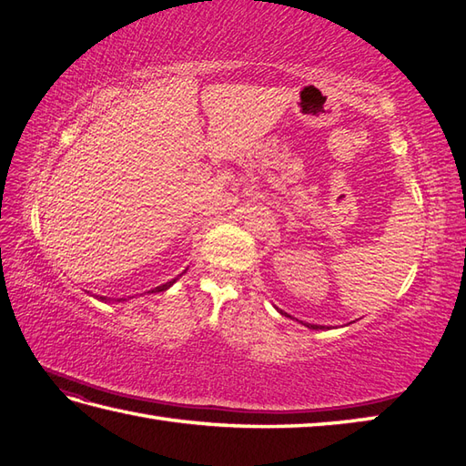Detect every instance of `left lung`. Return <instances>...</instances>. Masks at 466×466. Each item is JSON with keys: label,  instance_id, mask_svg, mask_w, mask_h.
<instances>
[{"label": "left lung", "instance_id": "obj_1", "mask_svg": "<svg viewBox=\"0 0 466 466\" xmlns=\"http://www.w3.org/2000/svg\"><path fill=\"white\" fill-rule=\"evenodd\" d=\"M309 326V329H312V330H319V329H324V326H319V324H306Z\"/></svg>", "mask_w": 466, "mask_h": 466}]
</instances>
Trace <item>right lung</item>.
Here are the masks:
<instances>
[{"mask_svg": "<svg viewBox=\"0 0 466 466\" xmlns=\"http://www.w3.org/2000/svg\"><path fill=\"white\" fill-rule=\"evenodd\" d=\"M177 279H174V280H170V282H166V284H162V286H156V289L152 290V292H164V290H167V289H170V286L176 282ZM100 300H106L104 299V296H100Z\"/></svg>", "mask_w": 466, "mask_h": 466, "instance_id": "right-lung-1", "label": "right lung"}]
</instances>
